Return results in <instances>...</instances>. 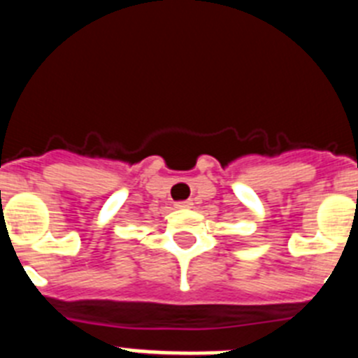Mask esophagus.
<instances>
[{
	"label": "esophagus",
	"instance_id": "obj_1",
	"mask_svg": "<svg viewBox=\"0 0 358 358\" xmlns=\"http://www.w3.org/2000/svg\"><path fill=\"white\" fill-rule=\"evenodd\" d=\"M194 206V202L192 201H179L176 202V208H181V210H186V208Z\"/></svg>",
	"mask_w": 358,
	"mask_h": 358
}]
</instances>
